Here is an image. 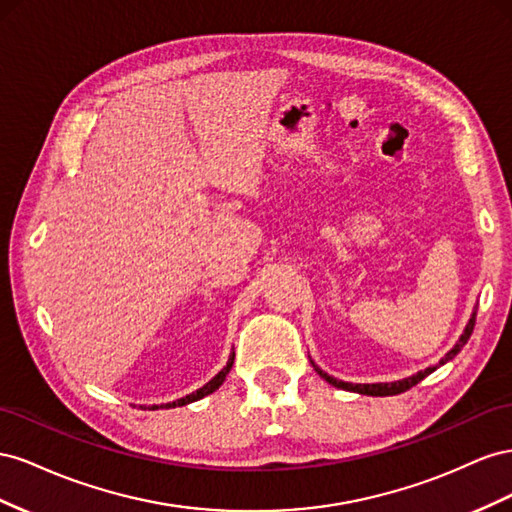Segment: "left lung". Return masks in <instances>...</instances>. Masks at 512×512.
<instances>
[{
  "instance_id": "left-lung-1",
  "label": "left lung",
  "mask_w": 512,
  "mask_h": 512,
  "mask_svg": "<svg viewBox=\"0 0 512 512\" xmlns=\"http://www.w3.org/2000/svg\"><path fill=\"white\" fill-rule=\"evenodd\" d=\"M474 315H476V313H474ZM474 315H472V319H470V324H467L465 332L461 334L459 343L450 349V352L446 354V358H444L440 364H444L446 360H452V358H455V356L459 354V349L467 343V339L472 337V330H474ZM315 371H317L321 377H324L328 384L337 386V388L352 390V392H360V394H371V397H390V394H401V392H405V390H410L412 386H416L418 382H422V379H425L427 375H431V373L435 371V367H429V369L420 371V373H416V375H412V377L401 379V382H392V384H347V382H339V379L330 377L328 373H324V371L317 369V367H315Z\"/></svg>"
}]
</instances>
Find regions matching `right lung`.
Here are the masks:
<instances>
[{"mask_svg":"<svg viewBox=\"0 0 512 512\" xmlns=\"http://www.w3.org/2000/svg\"><path fill=\"white\" fill-rule=\"evenodd\" d=\"M233 356H236V354H231V358H229V362H227V367H225L221 373H218L216 377H212L206 386L199 388V390H197V392H193V394H186L184 399H178V401H173V403H165V405H160V407H178V405H186V403L199 401V399L206 397V394H212L218 386H221V384L225 382V377H227L229 369L233 367ZM152 407H154V410H158V405H152Z\"/></svg>","mask_w":512,"mask_h":512,"instance_id":"add662e5","label":"right lung"}]
</instances>
